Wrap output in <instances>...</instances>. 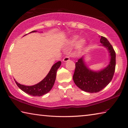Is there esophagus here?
<instances>
[{"label":"esophagus","instance_id":"esophagus-1","mask_svg":"<svg viewBox=\"0 0 128 128\" xmlns=\"http://www.w3.org/2000/svg\"><path fill=\"white\" fill-rule=\"evenodd\" d=\"M69 60L70 59H69V58L68 57V56H66V57H65L63 59V60H62V61H63L64 62H67L68 61H69Z\"/></svg>","mask_w":128,"mask_h":128}]
</instances>
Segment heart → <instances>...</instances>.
I'll return each mask as SVG.
<instances>
[{"label":"heart","instance_id":"heart-1","mask_svg":"<svg viewBox=\"0 0 128 128\" xmlns=\"http://www.w3.org/2000/svg\"><path fill=\"white\" fill-rule=\"evenodd\" d=\"M80 40L79 36H73L72 37H70L69 40H67L66 44L69 47H73L77 44V47L78 51H81L83 50L85 48L86 44V42L85 40L82 39Z\"/></svg>","mask_w":128,"mask_h":128}]
</instances>
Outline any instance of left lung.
<instances>
[{
	"instance_id": "left-lung-1",
	"label": "left lung",
	"mask_w": 128,
	"mask_h": 128,
	"mask_svg": "<svg viewBox=\"0 0 128 128\" xmlns=\"http://www.w3.org/2000/svg\"><path fill=\"white\" fill-rule=\"evenodd\" d=\"M100 45L107 49L110 62L105 68L94 70L88 68L84 55L76 62V69L73 79L76 85L85 92H98L107 86L113 78L116 66V53L109 41L101 36Z\"/></svg>"
}]
</instances>
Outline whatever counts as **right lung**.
I'll return each mask as SVG.
<instances>
[{"label": "right lung", "instance_id": "1", "mask_svg": "<svg viewBox=\"0 0 128 128\" xmlns=\"http://www.w3.org/2000/svg\"><path fill=\"white\" fill-rule=\"evenodd\" d=\"M34 32H37V31L34 30V31L30 32V33H34ZM61 63L62 62L59 61L56 62L55 64H54L52 66L48 74L44 78V79H43L40 82L36 84V85L32 86L21 85L14 80L15 82L17 84V86L26 94L34 96H42V95L48 92L52 88L56 80L57 70L60 66H61Z\"/></svg>", "mask_w": 128, "mask_h": 128}]
</instances>
